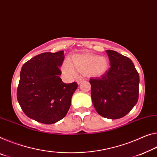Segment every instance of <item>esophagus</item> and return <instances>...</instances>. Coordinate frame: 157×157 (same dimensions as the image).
<instances>
[{"label":"esophagus","mask_w":157,"mask_h":157,"mask_svg":"<svg viewBox=\"0 0 157 157\" xmlns=\"http://www.w3.org/2000/svg\"><path fill=\"white\" fill-rule=\"evenodd\" d=\"M82 81H83V79H82V78H78V79H77V80H76L77 83H78V84H80V83H81L82 82Z\"/></svg>","instance_id":"esophagus-1"}]
</instances>
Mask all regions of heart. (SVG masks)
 I'll return each mask as SVG.
<instances>
[{
    "mask_svg": "<svg viewBox=\"0 0 157 157\" xmlns=\"http://www.w3.org/2000/svg\"><path fill=\"white\" fill-rule=\"evenodd\" d=\"M72 64L69 61H66L63 64L64 73L71 77L77 75V71L86 72L94 76H101L105 73L108 68V61L103 56H98L94 54H76L72 58Z\"/></svg>",
    "mask_w": 157,
    "mask_h": 157,
    "instance_id": "obj_1",
    "label": "heart"
}]
</instances>
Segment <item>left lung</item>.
Here are the masks:
<instances>
[{"label": "left lung", "instance_id": "obj_1", "mask_svg": "<svg viewBox=\"0 0 157 157\" xmlns=\"http://www.w3.org/2000/svg\"><path fill=\"white\" fill-rule=\"evenodd\" d=\"M110 68L100 78H91V96L96 110L103 117L126 115L138 99L139 78L133 63L118 52L106 50Z\"/></svg>", "mask_w": 157, "mask_h": 157}]
</instances>
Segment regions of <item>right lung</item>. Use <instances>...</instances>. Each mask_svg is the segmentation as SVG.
I'll use <instances>...</instances> for the list:
<instances>
[{"instance_id":"1","label":"right lung","mask_w":157,"mask_h":157,"mask_svg":"<svg viewBox=\"0 0 157 157\" xmlns=\"http://www.w3.org/2000/svg\"><path fill=\"white\" fill-rule=\"evenodd\" d=\"M63 51L44 52L22 66L17 97L24 113L38 122L52 124L66 115L78 84L63 82Z\"/></svg>"}]
</instances>
